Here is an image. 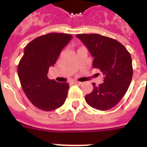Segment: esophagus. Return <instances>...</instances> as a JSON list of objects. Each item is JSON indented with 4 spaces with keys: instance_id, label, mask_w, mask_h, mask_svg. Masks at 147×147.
<instances>
[{
    "instance_id": "obj_1",
    "label": "esophagus",
    "mask_w": 147,
    "mask_h": 147,
    "mask_svg": "<svg viewBox=\"0 0 147 147\" xmlns=\"http://www.w3.org/2000/svg\"><path fill=\"white\" fill-rule=\"evenodd\" d=\"M72 84H76V85H80L81 83L80 82H77V81H73V82H71Z\"/></svg>"
}]
</instances>
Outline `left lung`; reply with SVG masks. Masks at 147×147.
I'll list each match as a JSON object with an SVG mask.
<instances>
[{
  "mask_svg": "<svg viewBox=\"0 0 147 147\" xmlns=\"http://www.w3.org/2000/svg\"><path fill=\"white\" fill-rule=\"evenodd\" d=\"M76 37L86 45L94 57L93 67L98 68L104 83L85 96L86 103L92 108L105 111L120 102L130 86L133 68L129 52L120 42L98 34H80Z\"/></svg>",
  "mask_w": 147,
  "mask_h": 147,
  "instance_id": "left-lung-1",
  "label": "left lung"
}]
</instances>
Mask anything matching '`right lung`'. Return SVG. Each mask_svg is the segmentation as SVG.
<instances>
[{
  "label": "right lung",
  "mask_w": 147,
  "mask_h": 147,
  "mask_svg": "<svg viewBox=\"0 0 147 147\" xmlns=\"http://www.w3.org/2000/svg\"><path fill=\"white\" fill-rule=\"evenodd\" d=\"M71 38L67 34L49 33L34 38L24 49L18 65L19 79L27 98L39 109L54 110L66 100L69 84L49 80L47 74Z\"/></svg>",
  "instance_id": "add662e5"
}]
</instances>
